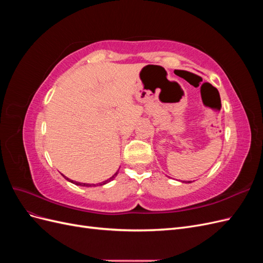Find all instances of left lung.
<instances>
[{
    "instance_id": "8db88e82",
    "label": "left lung",
    "mask_w": 263,
    "mask_h": 263,
    "mask_svg": "<svg viewBox=\"0 0 263 263\" xmlns=\"http://www.w3.org/2000/svg\"><path fill=\"white\" fill-rule=\"evenodd\" d=\"M181 182H182V181H181ZM183 183H191V181H185V182L183 181Z\"/></svg>"
}]
</instances>
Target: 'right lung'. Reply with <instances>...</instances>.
Listing matches in <instances>:
<instances>
[{"instance_id":"add662e5","label":"right lung","mask_w":263,"mask_h":263,"mask_svg":"<svg viewBox=\"0 0 263 263\" xmlns=\"http://www.w3.org/2000/svg\"><path fill=\"white\" fill-rule=\"evenodd\" d=\"M117 173H118V171H116L112 177H110L109 179H107V180H105V181H103L102 183H100V185H104V184H106V183H108V182H110L112 180H114L115 179V177L117 176ZM65 177V176H63ZM69 182H71V183H73V184H76V185H80V186H87V187H90V186H95V184H89V183H81V182H77V181H73V180H70L69 178H67V177H65Z\"/></svg>"}]
</instances>
